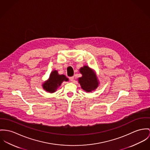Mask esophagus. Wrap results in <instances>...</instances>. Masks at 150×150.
Returning a JSON list of instances; mask_svg holds the SVG:
<instances>
[{"instance_id": "obj_1", "label": "esophagus", "mask_w": 150, "mask_h": 150, "mask_svg": "<svg viewBox=\"0 0 150 150\" xmlns=\"http://www.w3.org/2000/svg\"><path fill=\"white\" fill-rule=\"evenodd\" d=\"M74 76H71V77H69V80H70V81H74Z\"/></svg>"}]
</instances>
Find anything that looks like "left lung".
Wrapping results in <instances>:
<instances>
[{
    "label": "left lung",
    "instance_id": "1",
    "mask_svg": "<svg viewBox=\"0 0 150 150\" xmlns=\"http://www.w3.org/2000/svg\"><path fill=\"white\" fill-rule=\"evenodd\" d=\"M82 76L78 79L81 88L86 92L95 91L99 85V81L95 72L87 66H84L79 69Z\"/></svg>",
    "mask_w": 150,
    "mask_h": 150
}]
</instances>
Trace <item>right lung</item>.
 Here are the masks:
<instances>
[{"mask_svg": "<svg viewBox=\"0 0 150 150\" xmlns=\"http://www.w3.org/2000/svg\"><path fill=\"white\" fill-rule=\"evenodd\" d=\"M69 81L64 75H59L58 71L54 69L51 72L48 80L43 83L42 86L47 92L53 93L57 91L63 81Z\"/></svg>", "mask_w": 150, "mask_h": 150, "instance_id": "obj_1", "label": "right lung"}]
</instances>
